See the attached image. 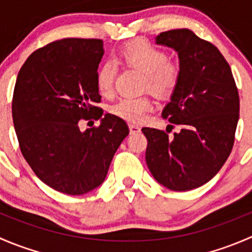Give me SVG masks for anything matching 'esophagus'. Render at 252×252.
I'll list each match as a JSON object with an SVG mask.
<instances>
[{
    "instance_id": "34e87169",
    "label": "esophagus",
    "mask_w": 252,
    "mask_h": 252,
    "mask_svg": "<svg viewBox=\"0 0 252 252\" xmlns=\"http://www.w3.org/2000/svg\"><path fill=\"white\" fill-rule=\"evenodd\" d=\"M129 130H130V134H135V133H140L141 128L136 124H129Z\"/></svg>"
}]
</instances>
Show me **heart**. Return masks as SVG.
Masks as SVG:
<instances>
[{"instance_id":"obj_1","label":"heart","mask_w":252,"mask_h":252,"mask_svg":"<svg viewBox=\"0 0 252 252\" xmlns=\"http://www.w3.org/2000/svg\"><path fill=\"white\" fill-rule=\"evenodd\" d=\"M119 62L126 67L136 68L144 73L142 89L151 91L157 97H168L177 89L180 80V67L168 60V53L145 40L130 42L121 48ZM117 65L112 61H105L96 73V85L103 96H111L114 91ZM152 110L149 96H124L111 107L114 116L126 121L139 122Z\"/></svg>"}]
</instances>
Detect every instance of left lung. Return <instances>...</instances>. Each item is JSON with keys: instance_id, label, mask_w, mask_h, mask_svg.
Masks as SVG:
<instances>
[{"instance_id": "1", "label": "left lung", "mask_w": 252, "mask_h": 252, "mask_svg": "<svg viewBox=\"0 0 252 252\" xmlns=\"http://www.w3.org/2000/svg\"><path fill=\"white\" fill-rule=\"evenodd\" d=\"M156 42L174 48L179 57V84L162 117L180 131L169 138L159 129L142 128L145 157L159 184L188 191L210 182L232 152L240 107L238 88L220 50L192 30L163 32Z\"/></svg>"}]
</instances>
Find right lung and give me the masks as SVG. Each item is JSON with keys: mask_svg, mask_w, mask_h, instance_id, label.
I'll return each instance as SVG.
<instances>
[{"mask_svg": "<svg viewBox=\"0 0 252 252\" xmlns=\"http://www.w3.org/2000/svg\"><path fill=\"white\" fill-rule=\"evenodd\" d=\"M102 56V40L68 37L37 48L18 73L12 114L20 151L37 178L63 194L97 188L129 134L123 119L102 117L96 106ZM83 119L101 123L81 132Z\"/></svg>", "mask_w": 252, "mask_h": 252, "instance_id": "right-lung-1", "label": "right lung"}]
</instances>
